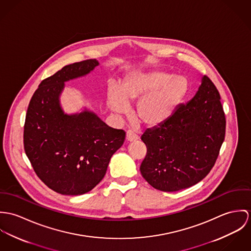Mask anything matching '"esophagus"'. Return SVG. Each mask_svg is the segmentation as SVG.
Here are the masks:
<instances>
[{
	"instance_id": "34e87169",
	"label": "esophagus",
	"mask_w": 251,
	"mask_h": 251,
	"mask_svg": "<svg viewBox=\"0 0 251 251\" xmlns=\"http://www.w3.org/2000/svg\"><path fill=\"white\" fill-rule=\"evenodd\" d=\"M126 139L128 141H135V140L138 139V136L135 133H133L132 131H128L126 133Z\"/></svg>"
}]
</instances>
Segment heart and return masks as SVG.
<instances>
[{
  "instance_id": "b5f03b06",
  "label": "heart",
  "mask_w": 251,
  "mask_h": 251,
  "mask_svg": "<svg viewBox=\"0 0 251 251\" xmlns=\"http://www.w3.org/2000/svg\"><path fill=\"white\" fill-rule=\"evenodd\" d=\"M190 89L184 76L155 70L130 74L120 85H111L108 90V106L120 114L127 111L126 104L139 101L135 116L146 128H157L168 121Z\"/></svg>"
}]
</instances>
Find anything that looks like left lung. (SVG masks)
I'll return each mask as SVG.
<instances>
[{"label": "left lung", "mask_w": 251, "mask_h": 251, "mask_svg": "<svg viewBox=\"0 0 251 251\" xmlns=\"http://www.w3.org/2000/svg\"><path fill=\"white\" fill-rule=\"evenodd\" d=\"M225 126L220 92L209 77L203 76L190 102L180 105L165 124L147 129L141 136L147 147L139 168L141 175L163 192L197 184L215 166Z\"/></svg>", "instance_id": "obj_1"}]
</instances>
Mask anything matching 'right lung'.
I'll use <instances>...</instances> for the list:
<instances>
[{
    "instance_id": "add662e5",
    "label": "right lung",
    "mask_w": 251,
    "mask_h": 251,
    "mask_svg": "<svg viewBox=\"0 0 251 251\" xmlns=\"http://www.w3.org/2000/svg\"><path fill=\"white\" fill-rule=\"evenodd\" d=\"M97 65L86 59L62 67L33 93L24 125V149L39 179L60 195H84L104 178L112 155L122 146L123 130L94 112L67 114L60 107L64 83L87 75Z\"/></svg>"
}]
</instances>
